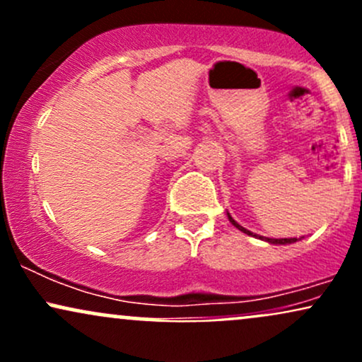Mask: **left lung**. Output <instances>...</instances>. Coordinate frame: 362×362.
<instances>
[{
    "mask_svg": "<svg viewBox=\"0 0 362 362\" xmlns=\"http://www.w3.org/2000/svg\"><path fill=\"white\" fill-rule=\"evenodd\" d=\"M228 219H230V223L233 224L235 228H238L240 231H243L245 235L255 236V238H259V240H264V242H267V243H271V245H289V243H294V242H298V238H265V236H260V235H255V233H252V231H248L247 228L240 226V224L236 223L233 218H231L230 213H228ZM300 240H301V238H300Z\"/></svg>",
    "mask_w": 362,
    "mask_h": 362,
    "instance_id": "left-lung-1",
    "label": "left lung"
}]
</instances>
